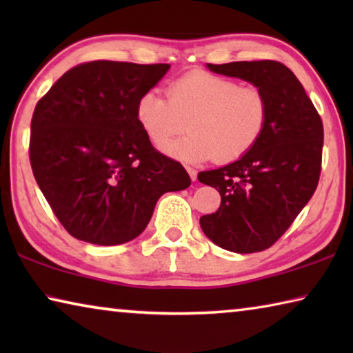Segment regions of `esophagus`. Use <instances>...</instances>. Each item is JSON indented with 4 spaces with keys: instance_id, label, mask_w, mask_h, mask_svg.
<instances>
[{
    "instance_id": "esophagus-1",
    "label": "esophagus",
    "mask_w": 353,
    "mask_h": 353,
    "mask_svg": "<svg viewBox=\"0 0 353 353\" xmlns=\"http://www.w3.org/2000/svg\"><path fill=\"white\" fill-rule=\"evenodd\" d=\"M187 171H188V174L191 177V181H196V179H198V171L193 170V168H190V166H187Z\"/></svg>"
}]
</instances>
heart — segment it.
Segmentation results:
<instances>
[{
    "instance_id": "heart-1",
    "label": "heart",
    "mask_w": 353,
    "mask_h": 353,
    "mask_svg": "<svg viewBox=\"0 0 353 353\" xmlns=\"http://www.w3.org/2000/svg\"><path fill=\"white\" fill-rule=\"evenodd\" d=\"M168 98L157 92L143 93L135 117L143 132L163 145L186 128L185 141L162 146V151L185 162H232L243 157L260 140L266 128L270 104L256 85H241L232 77L193 71L172 81Z\"/></svg>"
}]
</instances>
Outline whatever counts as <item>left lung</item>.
I'll return each mask as SVG.
<instances>
[{
    "mask_svg": "<svg viewBox=\"0 0 353 353\" xmlns=\"http://www.w3.org/2000/svg\"><path fill=\"white\" fill-rule=\"evenodd\" d=\"M213 73L240 77L265 92L266 128L234 163L201 171L199 182L216 188L221 205L201 216L202 232L219 248L252 254L282 236L319 182L324 128L294 73L276 61L207 63Z\"/></svg>",
    "mask_w": 353,
    "mask_h": 353,
    "instance_id": "8db88e82",
    "label": "left lung"
}]
</instances>
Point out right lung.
<instances>
[{
  "instance_id": "1",
  "label": "right lung",
  "mask_w": 353,
  "mask_h": 353,
  "mask_svg": "<svg viewBox=\"0 0 353 353\" xmlns=\"http://www.w3.org/2000/svg\"><path fill=\"white\" fill-rule=\"evenodd\" d=\"M170 70L94 61L68 70L35 105L29 160L71 236L115 246L139 236L166 191L190 187L183 166L155 149L135 117Z\"/></svg>"
}]
</instances>
